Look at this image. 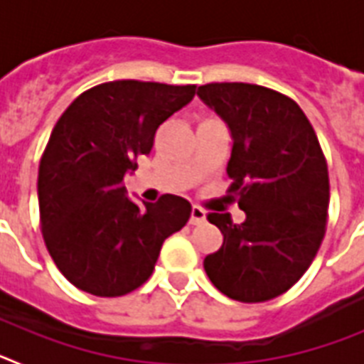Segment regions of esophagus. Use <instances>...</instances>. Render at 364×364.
Listing matches in <instances>:
<instances>
[{
  "instance_id": "obj_1",
  "label": "esophagus",
  "mask_w": 364,
  "mask_h": 364,
  "mask_svg": "<svg viewBox=\"0 0 364 364\" xmlns=\"http://www.w3.org/2000/svg\"><path fill=\"white\" fill-rule=\"evenodd\" d=\"M204 222H205V211L202 210V208H198V205H193L189 224H193V226H200V224H204Z\"/></svg>"
}]
</instances>
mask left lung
<instances>
[{"label": "left lung", "instance_id": "8db88e82", "mask_svg": "<svg viewBox=\"0 0 364 364\" xmlns=\"http://www.w3.org/2000/svg\"><path fill=\"white\" fill-rule=\"evenodd\" d=\"M198 96L226 122L233 138L228 191L246 213L208 220L224 235L204 259L215 288L240 302L288 291L310 268L324 239L330 202L328 166L317 134L294 100L253 83H205Z\"/></svg>", "mask_w": 364, "mask_h": 364}]
</instances>
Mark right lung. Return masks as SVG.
<instances>
[{"label":"right lung","instance_id":"add662e5","mask_svg":"<svg viewBox=\"0 0 364 364\" xmlns=\"http://www.w3.org/2000/svg\"><path fill=\"white\" fill-rule=\"evenodd\" d=\"M197 85L138 80L82 92L54 125L38 171L45 246L63 277L96 297H120L153 273L164 240L191 217V204L162 195L138 205L124 176L149 154L154 133L188 105Z\"/></svg>","mask_w":364,"mask_h":364}]
</instances>
